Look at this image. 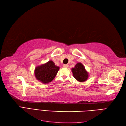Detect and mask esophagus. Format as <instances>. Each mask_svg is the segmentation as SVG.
<instances>
[{
  "instance_id": "1",
  "label": "esophagus",
  "mask_w": 126,
  "mask_h": 126,
  "mask_svg": "<svg viewBox=\"0 0 126 126\" xmlns=\"http://www.w3.org/2000/svg\"><path fill=\"white\" fill-rule=\"evenodd\" d=\"M63 67H65V68H67L68 67V65H67V64H64L63 65Z\"/></svg>"
}]
</instances>
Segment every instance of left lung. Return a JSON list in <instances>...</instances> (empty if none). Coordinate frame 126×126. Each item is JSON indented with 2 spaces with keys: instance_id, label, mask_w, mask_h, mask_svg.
<instances>
[{
  "instance_id": "left-lung-1",
  "label": "left lung",
  "mask_w": 126,
  "mask_h": 126,
  "mask_svg": "<svg viewBox=\"0 0 126 126\" xmlns=\"http://www.w3.org/2000/svg\"><path fill=\"white\" fill-rule=\"evenodd\" d=\"M74 78L79 82H83L87 80L89 74L81 63H78L74 68H72Z\"/></svg>"
}]
</instances>
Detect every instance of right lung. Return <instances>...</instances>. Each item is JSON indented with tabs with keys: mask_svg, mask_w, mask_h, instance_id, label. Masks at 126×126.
<instances>
[{
	"mask_svg": "<svg viewBox=\"0 0 126 126\" xmlns=\"http://www.w3.org/2000/svg\"><path fill=\"white\" fill-rule=\"evenodd\" d=\"M59 69L60 67L55 65L54 63L50 60L47 63L35 68V78L43 84L50 83L55 78Z\"/></svg>",
	"mask_w": 126,
	"mask_h": 126,
	"instance_id": "add662e5",
	"label": "right lung"
}]
</instances>
